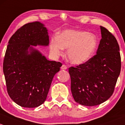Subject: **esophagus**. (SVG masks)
I'll return each instance as SVG.
<instances>
[{
    "mask_svg": "<svg viewBox=\"0 0 125 125\" xmlns=\"http://www.w3.org/2000/svg\"><path fill=\"white\" fill-rule=\"evenodd\" d=\"M67 67L66 65H64V64H63L61 67V70H67Z\"/></svg>",
    "mask_w": 125,
    "mask_h": 125,
    "instance_id": "1",
    "label": "esophagus"
}]
</instances>
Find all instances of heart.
Here are the masks:
<instances>
[{
  "mask_svg": "<svg viewBox=\"0 0 125 125\" xmlns=\"http://www.w3.org/2000/svg\"><path fill=\"white\" fill-rule=\"evenodd\" d=\"M97 46L96 35L82 31L67 29L57 37L51 38L49 49L54 56H58L63 49H67L68 61L74 65H81L91 58Z\"/></svg>",
  "mask_w": 125,
  "mask_h": 125,
  "instance_id": "b5f03b06",
  "label": "heart"
}]
</instances>
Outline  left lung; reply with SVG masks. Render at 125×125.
<instances>
[{
    "label": "left lung",
    "mask_w": 125,
    "mask_h": 125,
    "mask_svg": "<svg viewBox=\"0 0 125 125\" xmlns=\"http://www.w3.org/2000/svg\"><path fill=\"white\" fill-rule=\"evenodd\" d=\"M102 38L96 55L84 64L69 69L71 91L76 102L93 106L113 94L120 73L119 44L106 28L101 26Z\"/></svg>",
    "instance_id": "8db88e82"
}]
</instances>
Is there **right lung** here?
<instances>
[{
    "mask_svg": "<svg viewBox=\"0 0 125 125\" xmlns=\"http://www.w3.org/2000/svg\"><path fill=\"white\" fill-rule=\"evenodd\" d=\"M49 43L48 30L39 21L24 24L9 40L3 73L9 96L22 107L36 108L44 102L54 76L62 66L34 47Z\"/></svg>",
    "mask_w": 125,
    "mask_h": 125,
    "instance_id": "right-lung-1",
    "label": "right lung"
}]
</instances>
